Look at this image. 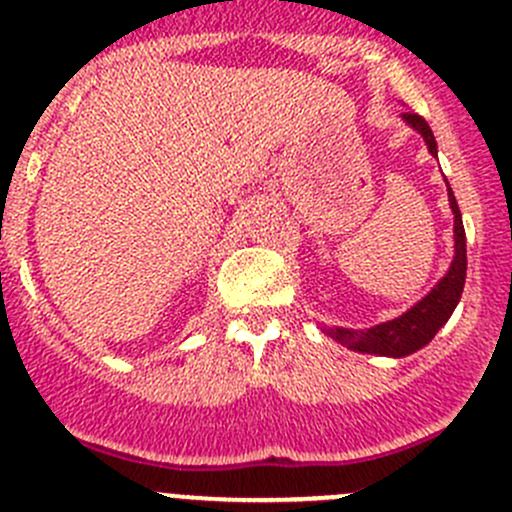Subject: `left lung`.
Returning a JSON list of instances; mask_svg holds the SVG:
<instances>
[{
    "instance_id": "left-lung-1",
    "label": "left lung",
    "mask_w": 512,
    "mask_h": 512,
    "mask_svg": "<svg viewBox=\"0 0 512 512\" xmlns=\"http://www.w3.org/2000/svg\"><path fill=\"white\" fill-rule=\"evenodd\" d=\"M405 122L423 135L425 145L433 155H438V145H435L433 130L428 127L420 114L405 112ZM450 207L455 215V260L450 265L448 275L433 287L428 297L410 307L405 315L395 317V320L382 322V325L370 327V330H347V327H330L325 330L332 340L340 345H347L350 350L357 352H370V355H388V357H405L410 352L420 350L428 345L435 337V332L448 322L453 315L455 305H458L460 295H463L465 285V270H468V252H465V230H463V217H460V207L455 202L453 190L448 185Z\"/></svg>"
}]
</instances>
